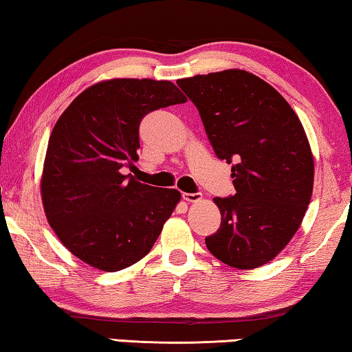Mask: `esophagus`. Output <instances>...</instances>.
<instances>
[{
  "label": "esophagus",
  "instance_id": "1",
  "mask_svg": "<svg viewBox=\"0 0 352 352\" xmlns=\"http://www.w3.org/2000/svg\"><path fill=\"white\" fill-rule=\"evenodd\" d=\"M183 199H185L186 202H197L202 199V194L201 192H183Z\"/></svg>",
  "mask_w": 352,
  "mask_h": 352
}]
</instances>
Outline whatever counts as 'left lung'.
<instances>
[{"label":"left lung","instance_id":"left-lung-1","mask_svg":"<svg viewBox=\"0 0 352 352\" xmlns=\"http://www.w3.org/2000/svg\"><path fill=\"white\" fill-rule=\"evenodd\" d=\"M235 194L214 197L221 226L210 253L235 269L272 261L297 232L313 192V155L300 120L274 87L242 69L180 78Z\"/></svg>","mask_w":352,"mask_h":352}]
</instances>
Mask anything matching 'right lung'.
<instances>
[{
	"mask_svg": "<svg viewBox=\"0 0 352 352\" xmlns=\"http://www.w3.org/2000/svg\"><path fill=\"white\" fill-rule=\"evenodd\" d=\"M186 102L172 82L112 78L82 91L52 131L42 172L45 217L91 267L118 272L145 258L180 201L123 174L139 160L146 113Z\"/></svg>",
	"mask_w": 352,
	"mask_h": 352,
	"instance_id": "right-lung-1",
	"label": "right lung"
}]
</instances>
